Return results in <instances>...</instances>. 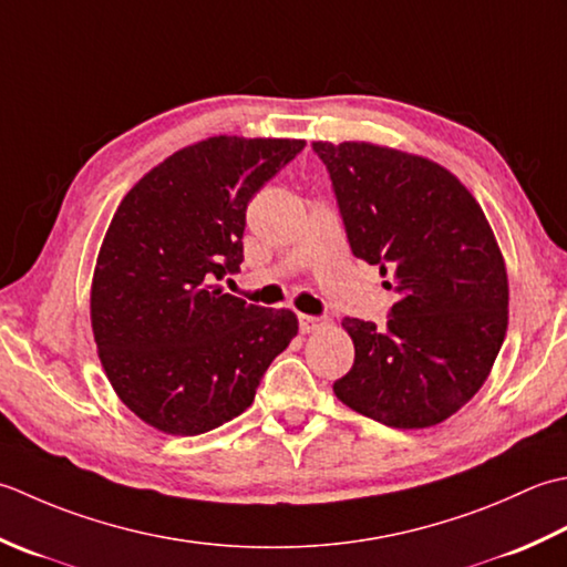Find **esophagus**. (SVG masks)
Segmentation results:
<instances>
[{"instance_id": "esophagus-1", "label": "esophagus", "mask_w": 567, "mask_h": 567, "mask_svg": "<svg viewBox=\"0 0 567 567\" xmlns=\"http://www.w3.org/2000/svg\"><path fill=\"white\" fill-rule=\"evenodd\" d=\"M298 326H300V332H316L318 328L326 326V320L316 316H298Z\"/></svg>"}]
</instances>
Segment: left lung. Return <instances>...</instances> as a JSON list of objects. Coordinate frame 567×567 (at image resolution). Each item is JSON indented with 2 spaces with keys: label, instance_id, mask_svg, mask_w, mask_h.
Instances as JSON below:
<instances>
[{
  "label": "left lung",
  "instance_id": "obj_1",
  "mask_svg": "<svg viewBox=\"0 0 567 567\" xmlns=\"http://www.w3.org/2000/svg\"><path fill=\"white\" fill-rule=\"evenodd\" d=\"M357 259L399 300L384 328L344 318L354 364L332 384L389 429H429L477 394L509 320V284L470 190L429 158L364 142H316Z\"/></svg>",
  "mask_w": 567,
  "mask_h": 567
}]
</instances>
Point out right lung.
I'll return each instance as SVG.
<instances>
[{"label": "right lung", "mask_w": 567, "mask_h": 567, "mask_svg": "<svg viewBox=\"0 0 567 567\" xmlns=\"http://www.w3.org/2000/svg\"><path fill=\"white\" fill-rule=\"evenodd\" d=\"M300 138L213 136L124 195L102 241L90 316L110 384L171 435H200L251 406L298 332L291 310L217 286L245 261L247 205L303 152Z\"/></svg>", "instance_id": "right-lung-1"}]
</instances>
